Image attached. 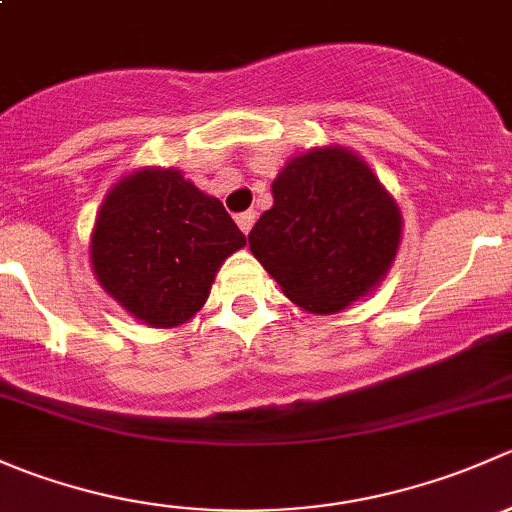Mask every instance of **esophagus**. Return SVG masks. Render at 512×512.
Wrapping results in <instances>:
<instances>
[{
    "label": "esophagus",
    "mask_w": 512,
    "mask_h": 512,
    "mask_svg": "<svg viewBox=\"0 0 512 512\" xmlns=\"http://www.w3.org/2000/svg\"><path fill=\"white\" fill-rule=\"evenodd\" d=\"M255 218H257L255 210H247V213H240V215H237L235 220H237V225H240V230L245 232V235H247V232L252 230V225H255Z\"/></svg>",
    "instance_id": "esophagus-1"
}]
</instances>
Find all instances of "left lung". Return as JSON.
Masks as SVG:
<instances>
[{
	"instance_id": "left-lung-1",
	"label": "left lung",
	"mask_w": 512,
	"mask_h": 512,
	"mask_svg": "<svg viewBox=\"0 0 512 512\" xmlns=\"http://www.w3.org/2000/svg\"><path fill=\"white\" fill-rule=\"evenodd\" d=\"M272 198L247 240L297 307L342 312L384 280L401 242V210L356 153L327 146L289 158Z\"/></svg>"
}]
</instances>
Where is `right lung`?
Segmentation results:
<instances>
[{
	"label": "right lung",
	"mask_w": 512,
	"mask_h": 512,
	"mask_svg": "<svg viewBox=\"0 0 512 512\" xmlns=\"http://www.w3.org/2000/svg\"><path fill=\"white\" fill-rule=\"evenodd\" d=\"M245 235L173 168H143L108 190L91 232L98 285L131 317L156 329L185 324Z\"/></svg>",
	"instance_id": "right-lung-1"
}]
</instances>
